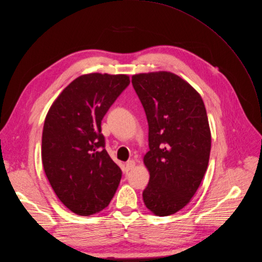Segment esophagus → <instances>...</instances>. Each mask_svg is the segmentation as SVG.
<instances>
[{
	"label": "esophagus",
	"mask_w": 262,
	"mask_h": 262,
	"mask_svg": "<svg viewBox=\"0 0 262 262\" xmlns=\"http://www.w3.org/2000/svg\"><path fill=\"white\" fill-rule=\"evenodd\" d=\"M134 167H135V162L133 160H129L126 163V169H127V170H131V169H133Z\"/></svg>",
	"instance_id": "esophagus-1"
}]
</instances>
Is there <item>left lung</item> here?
Masks as SVG:
<instances>
[{
    "mask_svg": "<svg viewBox=\"0 0 262 262\" xmlns=\"http://www.w3.org/2000/svg\"><path fill=\"white\" fill-rule=\"evenodd\" d=\"M132 85L149 127L144 203L157 216H169L189 203L206 172L211 145L206 109L198 92L170 72L134 75Z\"/></svg>",
    "mask_w": 262,
    "mask_h": 262,
    "instance_id": "1",
    "label": "left lung"
}]
</instances>
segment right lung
<instances>
[{"label": "right lung", "mask_w": 262, "mask_h": 262, "mask_svg": "<svg viewBox=\"0 0 262 262\" xmlns=\"http://www.w3.org/2000/svg\"><path fill=\"white\" fill-rule=\"evenodd\" d=\"M129 83L127 75H82L62 91L45 117V174L60 201L80 216L105 208L119 185L121 170L105 150L101 120Z\"/></svg>", "instance_id": "obj_1"}]
</instances>
